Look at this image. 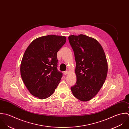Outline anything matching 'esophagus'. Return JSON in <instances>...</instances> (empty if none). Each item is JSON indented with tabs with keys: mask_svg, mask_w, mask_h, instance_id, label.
Wrapping results in <instances>:
<instances>
[{
	"mask_svg": "<svg viewBox=\"0 0 129 129\" xmlns=\"http://www.w3.org/2000/svg\"><path fill=\"white\" fill-rule=\"evenodd\" d=\"M68 73H69V71H65V72H64V74L65 75H67V74H68Z\"/></svg>",
	"mask_w": 129,
	"mask_h": 129,
	"instance_id": "esophagus-1",
	"label": "esophagus"
}]
</instances>
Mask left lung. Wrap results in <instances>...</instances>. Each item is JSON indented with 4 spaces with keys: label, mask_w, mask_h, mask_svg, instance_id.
I'll list each match as a JSON object with an SVG mask.
<instances>
[{
    "label": "left lung",
    "mask_w": 129,
    "mask_h": 129,
    "mask_svg": "<svg viewBox=\"0 0 129 129\" xmlns=\"http://www.w3.org/2000/svg\"><path fill=\"white\" fill-rule=\"evenodd\" d=\"M68 39L74 53L77 78L71 91L78 100L88 101L97 94L106 80V55L101 44L93 38L80 34L70 35Z\"/></svg>",
    "instance_id": "8db88e82"
}]
</instances>
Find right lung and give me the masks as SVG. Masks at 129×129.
I'll list each match as a JSON object with an SVG mask.
<instances>
[{"mask_svg": "<svg viewBox=\"0 0 129 129\" xmlns=\"http://www.w3.org/2000/svg\"><path fill=\"white\" fill-rule=\"evenodd\" d=\"M66 41L65 36L49 35L35 39L26 49L20 74L33 96L44 99L54 93L62 77V73L57 69V53Z\"/></svg>", "mask_w": 129, "mask_h": 129, "instance_id": "1", "label": "right lung"}]
</instances>
